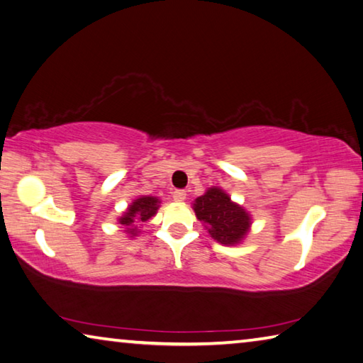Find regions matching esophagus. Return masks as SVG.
<instances>
[{
    "mask_svg": "<svg viewBox=\"0 0 363 363\" xmlns=\"http://www.w3.org/2000/svg\"><path fill=\"white\" fill-rule=\"evenodd\" d=\"M186 190H174L173 192V200L174 201H184L186 200Z\"/></svg>",
    "mask_w": 363,
    "mask_h": 363,
    "instance_id": "esophagus-1",
    "label": "esophagus"
}]
</instances>
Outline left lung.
Returning a JSON list of instances; mask_svg holds the SVG:
<instances>
[{"instance_id":"left-lung-1","label":"left lung","mask_w":363,"mask_h":363,"mask_svg":"<svg viewBox=\"0 0 363 363\" xmlns=\"http://www.w3.org/2000/svg\"><path fill=\"white\" fill-rule=\"evenodd\" d=\"M194 209L196 217L208 225L211 236L220 245H236L247 233L249 214L220 189L213 187L199 196Z\"/></svg>"}]
</instances>
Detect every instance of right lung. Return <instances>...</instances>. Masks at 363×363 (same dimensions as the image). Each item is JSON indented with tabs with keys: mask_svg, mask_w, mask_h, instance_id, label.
Instances as JSON below:
<instances>
[{
	"mask_svg": "<svg viewBox=\"0 0 363 363\" xmlns=\"http://www.w3.org/2000/svg\"><path fill=\"white\" fill-rule=\"evenodd\" d=\"M157 204H159V200L154 199V196H141V199L135 200L130 204V208L127 209V213L121 217L122 225L127 227V233L130 235H136V225L138 222H146L150 219L155 213H157Z\"/></svg>",
	"mask_w": 363,
	"mask_h": 363,
	"instance_id": "right-lung-1",
	"label": "right lung"
}]
</instances>
